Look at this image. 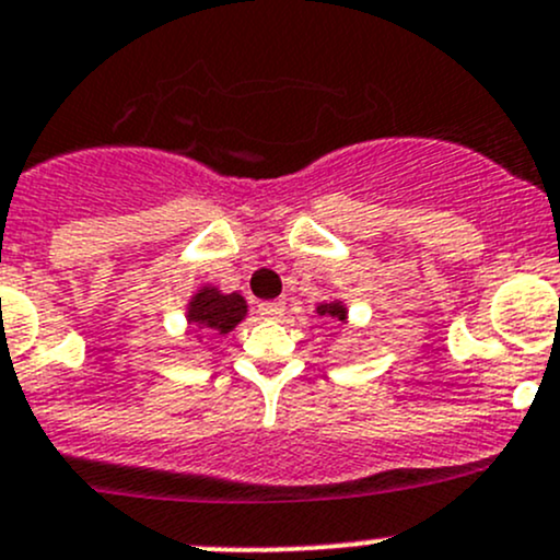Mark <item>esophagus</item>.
<instances>
[{"instance_id":"obj_1","label":"esophagus","mask_w":560,"mask_h":560,"mask_svg":"<svg viewBox=\"0 0 560 560\" xmlns=\"http://www.w3.org/2000/svg\"><path fill=\"white\" fill-rule=\"evenodd\" d=\"M257 314L262 319H279L284 314V300H262V303H257Z\"/></svg>"}]
</instances>
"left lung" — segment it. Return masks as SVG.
Masks as SVG:
<instances>
[{"instance_id": "8db88e82", "label": "left lung", "mask_w": 560, "mask_h": 560, "mask_svg": "<svg viewBox=\"0 0 560 560\" xmlns=\"http://www.w3.org/2000/svg\"><path fill=\"white\" fill-rule=\"evenodd\" d=\"M316 314H319V316H332V319L346 322V308L340 303H322L319 308H316Z\"/></svg>"}]
</instances>
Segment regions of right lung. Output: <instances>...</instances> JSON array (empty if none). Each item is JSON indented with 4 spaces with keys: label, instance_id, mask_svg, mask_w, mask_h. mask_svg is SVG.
Instances as JSON below:
<instances>
[{
    "label": "right lung",
    "instance_id": "right-lung-1",
    "mask_svg": "<svg viewBox=\"0 0 560 560\" xmlns=\"http://www.w3.org/2000/svg\"><path fill=\"white\" fill-rule=\"evenodd\" d=\"M246 316V300L238 292L222 295L217 287H203L196 292L187 308V322L198 329H214V332L228 335Z\"/></svg>",
    "mask_w": 560,
    "mask_h": 560
}]
</instances>
